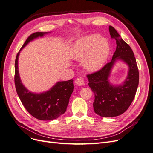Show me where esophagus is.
<instances>
[{
	"label": "esophagus",
	"mask_w": 153,
	"mask_h": 153,
	"mask_svg": "<svg viewBox=\"0 0 153 153\" xmlns=\"http://www.w3.org/2000/svg\"><path fill=\"white\" fill-rule=\"evenodd\" d=\"M75 84L78 86L84 85L85 84V81L84 80V78H81V77L76 78V79L75 80Z\"/></svg>",
	"instance_id": "34e87169"
}]
</instances>
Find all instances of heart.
I'll use <instances>...</instances> for the list:
<instances>
[{
	"instance_id": "obj_1",
	"label": "heart",
	"mask_w": 153,
	"mask_h": 153,
	"mask_svg": "<svg viewBox=\"0 0 153 153\" xmlns=\"http://www.w3.org/2000/svg\"><path fill=\"white\" fill-rule=\"evenodd\" d=\"M110 52L107 39L98 34L85 36L73 45L70 56L75 61L83 62L86 71L94 73L103 68Z\"/></svg>"
}]
</instances>
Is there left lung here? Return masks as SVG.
<instances>
[{"label":"left lung","instance_id":"obj_1","mask_svg":"<svg viewBox=\"0 0 153 153\" xmlns=\"http://www.w3.org/2000/svg\"><path fill=\"white\" fill-rule=\"evenodd\" d=\"M109 32L117 45L112 61L101 70L87 75L89 86L94 94V112L104 117L118 116L126 112L135 98L139 82V73L131 47L112 26H109ZM118 61L126 63L128 69L124 82L121 85H115L110 83L109 77Z\"/></svg>","mask_w":153,"mask_h":153}]
</instances>
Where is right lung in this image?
<instances>
[{
  "label": "right lung",
  "mask_w": 153,
  "mask_h": 153,
  "mask_svg": "<svg viewBox=\"0 0 153 153\" xmlns=\"http://www.w3.org/2000/svg\"><path fill=\"white\" fill-rule=\"evenodd\" d=\"M50 32H38L31 34L18 53L15 60V83L17 94L28 112L41 121L55 119L65 113L74 89L73 80L57 82L49 90L39 93L31 92L22 82L18 71V58L20 51L27 45Z\"/></svg>",
  "instance_id": "add662e5"
}]
</instances>
